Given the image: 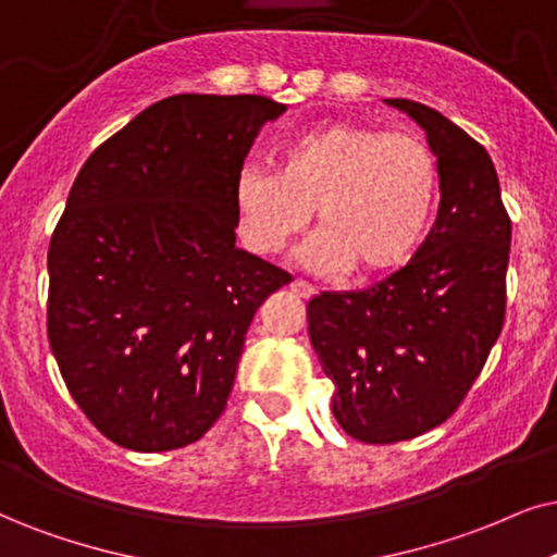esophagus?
<instances>
[{
	"label": "esophagus",
	"mask_w": 557,
	"mask_h": 557,
	"mask_svg": "<svg viewBox=\"0 0 557 557\" xmlns=\"http://www.w3.org/2000/svg\"><path fill=\"white\" fill-rule=\"evenodd\" d=\"M290 290L298 295V298H302V300H308V298H313L315 295V287L313 285H308L306 280H293L290 283Z\"/></svg>",
	"instance_id": "34e87169"
}]
</instances>
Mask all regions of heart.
<instances>
[{
    "label": "heart",
    "instance_id": "obj_1",
    "mask_svg": "<svg viewBox=\"0 0 557 557\" xmlns=\"http://www.w3.org/2000/svg\"><path fill=\"white\" fill-rule=\"evenodd\" d=\"M440 206V161L419 133L329 123L293 138L280 169L246 164L234 182L236 226L255 255H280L319 208L302 249L315 270L380 274L404 264Z\"/></svg>",
    "mask_w": 557,
    "mask_h": 557
}]
</instances>
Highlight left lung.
Returning a JSON list of instances; mask_svg holds the SVG:
<instances>
[{
	"label": "left lung",
	"mask_w": 557,
	"mask_h": 557,
	"mask_svg": "<svg viewBox=\"0 0 557 557\" xmlns=\"http://www.w3.org/2000/svg\"><path fill=\"white\" fill-rule=\"evenodd\" d=\"M426 131L440 213L411 262L380 283L308 300V334L336 383L339 426L393 445L440 426L468 396L504 326L511 221L488 151L442 112L385 100Z\"/></svg>",
	"instance_id": "1"
}]
</instances>
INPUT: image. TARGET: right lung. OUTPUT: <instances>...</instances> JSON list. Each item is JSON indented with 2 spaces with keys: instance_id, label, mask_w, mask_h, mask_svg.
I'll return each instance as SVG.
<instances>
[{
  "instance_id": "1",
  "label": "right lung",
  "mask_w": 557,
  "mask_h": 557,
  "mask_svg": "<svg viewBox=\"0 0 557 557\" xmlns=\"http://www.w3.org/2000/svg\"><path fill=\"white\" fill-rule=\"evenodd\" d=\"M285 104L166 97L76 174L48 249V342L110 442L166 453L226 408L246 331L290 274L236 246L234 182Z\"/></svg>"
}]
</instances>
